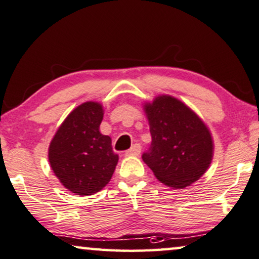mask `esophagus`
I'll return each mask as SVG.
<instances>
[{"label":"esophagus","instance_id":"obj_1","mask_svg":"<svg viewBox=\"0 0 259 259\" xmlns=\"http://www.w3.org/2000/svg\"><path fill=\"white\" fill-rule=\"evenodd\" d=\"M141 153V145L134 144L129 150L125 151V156H138Z\"/></svg>","mask_w":259,"mask_h":259}]
</instances>
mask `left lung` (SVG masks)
<instances>
[{
	"mask_svg": "<svg viewBox=\"0 0 259 259\" xmlns=\"http://www.w3.org/2000/svg\"><path fill=\"white\" fill-rule=\"evenodd\" d=\"M152 142L143 160L161 183L185 188L203 176L213 159L214 144L207 125L185 103L160 95L146 103Z\"/></svg>",
	"mask_w": 259,
	"mask_h": 259,
	"instance_id": "obj_1",
	"label": "left lung"
}]
</instances>
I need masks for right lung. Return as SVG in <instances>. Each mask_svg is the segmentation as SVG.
Listing matches in <instances>:
<instances>
[{"label": "right lung", "mask_w": 259, "mask_h": 259, "mask_svg": "<svg viewBox=\"0 0 259 259\" xmlns=\"http://www.w3.org/2000/svg\"><path fill=\"white\" fill-rule=\"evenodd\" d=\"M101 103L76 107L57 130L49 148V161L60 183L78 195H92L109 183L118 156L109 136L100 133Z\"/></svg>", "instance_id": "obj_1"}]
</instances>
